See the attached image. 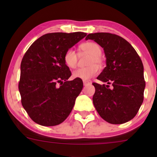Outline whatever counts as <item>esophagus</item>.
<instances>
[{
	"mask_svg": "<svg viewBox=\"0 0 157 157\" xmlns=\"http://www.w3.org/2000/svg\"><path fill=\"white\" fill-rule=\"evenodd\" d=\"M90 83H91V82H89V81H86V80L83 81V85H84V86H87L88 84H90Z\"/></svg>",
	"mask_w": 157,
	"mask_h": 157,
	"instance_id": "1",
	"label": "esophagus"
}]
</instances>
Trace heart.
<instances>
[{
  "mask_svg": "<svg viewBox=\"0 0 157 157\" xmlns=\"http://www.w3.org/2000/svg\"><path fill=\"white\" fill-rule=\"evenodd\" d=\"M80 49L82 53L90 55L87 64L89 66L80 68L73 71L74 78L80 79L82 80H89L96 76L99 72V67L102 64L101 57L102 49L98 44L94 42H86L80 46ZM63 60L68 67L75 68L78 62V55L73 48H68L64 54Z\"/></svg>",
  "mask_w": 157,
  "mask_h": 157,
  "instance_id": "obj_1",
  "label": "heart"
}]
</instances>
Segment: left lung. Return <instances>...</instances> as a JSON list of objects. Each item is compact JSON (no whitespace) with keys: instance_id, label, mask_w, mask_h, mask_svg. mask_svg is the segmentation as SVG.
<instances>
[{"instance_id":"left-lung-1","label":"left lung","mask_w":157,"mask_h":157,"mask_svg":"<svg viewBox=\"0 0 157 157\" xmlns=\"http://www.w3.org/2000/svg\"><path fill=\"white\" fill-rule=\"evenodd\" d=\"M86 39L103 48L106 57V66L97 80L107 85L92 83L95 109L109 123L128 122L136 116L144 99L145 81L140 56L126 40L114 34L91 33Z\"/></svg>"}]
</instances>
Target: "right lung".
<instances>
[{
	"mask_svg": "<svg viewBox=\"0 0 157 157\" xmlns=\"http://www.w3.org/2000/svg\"><path fill=\"white\" fill-rule=\"evenodd\" d=\"M86 36L84 32H55L36 40L23 56L18 89L30 118L44 126L62 123L71 113L83 87L80 79L68 80L71 72L65 52Z\"/></svg>",
	"mask_w": 157,
	"mask_h": 157,
	"instance_id": "1",
	"label": "right lung"
}]
</instances>
